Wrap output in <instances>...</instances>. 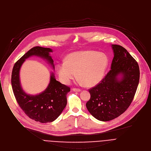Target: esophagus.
Instances as JSON below:
<instances>
[{
  "label": "esophagus",
  "instance_id": "1",
  "mask_svg": "<svg viewBox=\"0 0 151 151\" xmlns=\"http://www.w3.org/2000/svg\"><path fill=\"white\" fill-rule=\"evenodd\" d=\"M73 90L74 92H80L81 89L80 88H73Z\"/></svg>",
  "mask_w": 151,
  "mask_h": 151
}]
</instances>
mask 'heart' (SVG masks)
I'll return each mask as SVG.
<instances>
[{
  "mask_svg": "<svg viewBox=\"0 0 151 151\" xmlns=\"http://www.w3.org/2000/svg\"><path fill=\"white\" fill-rule=\"evenodd\" d=\"M108 64L107 57L93 50L70 54L66 61L59 62L57 72L59 80L69 84L77 76L87 86H93L104 78Z\"/></svg>",
  "mask_w": 151,
  "mask_h": 151,
  "instance_id": "b5f03b06",
  "label": "heart"
}]
</instances>
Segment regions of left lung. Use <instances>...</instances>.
I'll return each instance as SVG.
<instances>
[{
	"label": "left lung",
	"mask_w": 151,
	"mask_h": 151,
	"mask_svg": "<svg viewBox=\"0 0 151 151\" xmlns=\"http://www.w3.org/2000/svg\"><path fill=\"white\" fill-rule=\"evenodd\" d=\"M112 47L114 56L111 70L101 83L88 90L90 99L86 105L92 115L102 122L110 121L127 110L139 82L137 61L123 46L112 45Z\"/></svg>",
	"instance_id": "8db88e82"
}]
</instances>
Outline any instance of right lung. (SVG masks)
<instances>
[{
  "label": "right lung",
  "mask_w": 151,
  "mask_h": 151,
  "mask_svg": "<svg viewBox=\"0 0 151 151\" xmlns=\"http://www.w3.org/2000/svg\"><path fill=\"white\" fill-rule=\"evenodd\" d=\"M51 52L50 48H32L15 63L11 76L12 90L19 106L29 118L42 123L52 122L61 114L67 105V95L70 87L56 80L52 73L49 86L44 92L35 96L27 95L21 86L19 73L25 59L33 55L46 59L54 68L53 61L49 55Z\"/></svg>",
  "instance_id": "add662e5"
}]
</instances>
